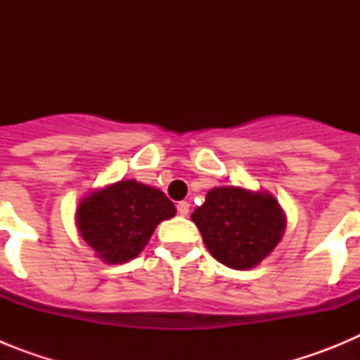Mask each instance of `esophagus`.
Listing matches in <instances>:
<instances>
[{"instance_id":"34e87169","label":"esophagus","mask_w":360,"mask_h":360,"mask_svg":"<svg viewBox=\"0 0 360 360\" xmlns=\"http://www.w3.org/2000/svg\"><path fill=\"white\" fill-rule=\"evenodd\" d=\"M176 211H178V214H180V216H187V214H189V203H187V202H178Z\"/></svg>"}]
</instances>
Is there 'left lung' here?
<instances>
[{"instance_id":"obj_1","label":"left lung","mask_w":360,"mask_h":360,"mask_svg":"<svg viewBox=\"0 0 360 360\" xmlns=\"http://www.w3.org/2000/svg\"><path fill=\"white\" fill-rule=\"evenodd\" d=\"M214 259L234 270L257 266L278 247L287 216L269 191L214 187L191 214Z\"/></svg>"}]
</instances>
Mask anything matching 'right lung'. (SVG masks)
<instances>
[{"label": "right lung", "instance_id": "add662e5", "mask_svg": "<svg viewBox=\"0 0 360 360\" xmlns=\"http://www.w3.org/2000/svg\"><path fill=\"white\" fill-rule=\"evenodd\" d=\"M174 214V203L160 189L136 180H119L91 191L79 202L75 225L95 256L119 265L139 256L157 225Z\"/></svg>", "mask_w": 360, "mask_h": 360}]
</instances>
